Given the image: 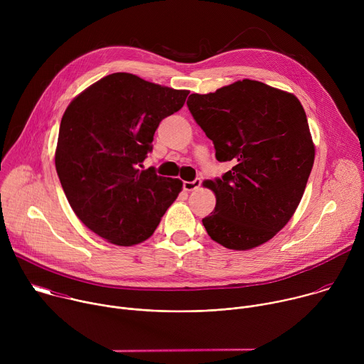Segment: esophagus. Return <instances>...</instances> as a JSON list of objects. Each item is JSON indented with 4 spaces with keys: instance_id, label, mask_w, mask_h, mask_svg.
<instances>
[{
    "instance_id": "34e87169",
    "label": "esophagus",
    "mask_w": 364,
    "mask_h": 364,
    "mask_svg": "<svg viewBox=\"0 0 364 364\" xmlns=\"http://www.w3.org/2000/svg\"><path fill=\"white\" fill-rule=\"evenodd\" d=\"M200 184H201V180L196 178L194 181H184L183 183V188L186 191H194V190H197L200 187Z\"/></svg>"
}]
</instances>
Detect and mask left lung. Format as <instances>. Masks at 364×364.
<instances>
[{"label": "left lung", "instance_id": "obj_1", "mask_svg": "<svg viewBox=\"0 0 364 364\" xmlns=\"http://www.w3.org/2000/svg\"><path fill=\"white\" fill-rule=\"evenodd\" d=\"M187 107L233 167L205 180L216 196L203 219L209 236L233 250L271 240L294 216L302 198L316 146L305 111L294 93L243 79L212 93H191Z\"/></svg>", "mask_w": 364, "mask_h": 364}]
</instances>
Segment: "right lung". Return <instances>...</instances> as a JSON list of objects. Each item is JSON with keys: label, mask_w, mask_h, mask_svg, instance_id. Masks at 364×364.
Wrapping results in <instances>:
<instances>
[{"label": "right lung", "mask_w": 364, "mask_h": 364, "mask_svg": "<svg viewBox=\"0 0 364 364\" xmlns=\"http://www.w3.org/2000/svg\"><path fill=\"white\" fill-rule=\"evenodd\" d=\"M190 92L112 73L66 108L55 152L56 171L79 220L117 246H134L157 229L183 190L178 178L141 170L160 122Z\"/></svg>", "instance_id": "obj_1"}]
</instances>
